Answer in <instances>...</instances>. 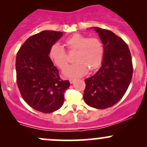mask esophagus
<instances>
[{
    "instance_id": "34e87169",
    "label": "esophagus",
    "mask_w": 147,
    "mask_h": 147,
    "mask_svg": "<svg viewBox=\"0 0 147 147\" xmlns=\"http://www.w3.org/2000/svg\"><path fill=\"white\" fill-rule=\"evenodd\" d=\"M69 82H70V84H73V83L75 82V79H69Z\"/></svg>"
}]
</instances>
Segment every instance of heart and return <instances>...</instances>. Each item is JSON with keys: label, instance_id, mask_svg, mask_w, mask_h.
Segmentation results:
<instances>
[{"label": "heart", "instance_id": "obj_1", "mask_svg": "<svg viewBox=\"0 0 147 147\" xmlns=\"http://www.w3.org/2000/svg\"><path fill=\"white\" fill-rule=\"evenodd\" d=\"M66 45L69 51H77L75 57L76 63L67 67L63 72L65 77L78 78L84 76L88 71H94L101 66L105 54V48L102 41L97 38L80 34H75L66 40ZM49 56L59 68L65 69L67 65V57L60 44L51 46Z\"/></svg>", "mask_w": 147, "mask_h": 147}]
</instances>
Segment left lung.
Returning <instances> with one entry per match:
<instances>
[{
    "label": "left lung",
    "mask_w": 147,
    "mask_h": 147,
    "mask_svg": "<svg viewBox=\"0 0 147 147\" xmlns=\"http://www.w3.org/2000/svg\"><path fill=\"white\" fill-rule=\"evenodd\" d=\"M98 33L105 48L100 69L85 79L84 102L96 109L113 106L122 98L132 78L131 53L124 40L113 32L98 27L90 28Z\"/></svg>",
    "instance_id": "1"
}]
</instances>
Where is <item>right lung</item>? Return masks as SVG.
I'll return each instance as SVG.
<instances>
[{"label": "right lung", "instance_id": "1", "mask_svg": "<svg viewBox=\"0 0 147 147\" xmlns=\"http://www.w3.org/2000/svg\"><path fill=\"white\" fill-rule=\"evenodd\" d=\"M63 35L53 30L35 34L26 40L16 56L17 84L22 97L29 106L43 113L63 106L64 93L70 84L62 80L49 57L51 46Z\"/></svg>", "mask_w": 147, "mask_h": 147}]
</instances>
